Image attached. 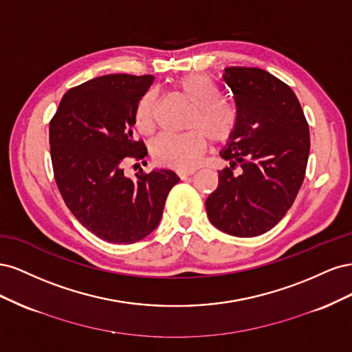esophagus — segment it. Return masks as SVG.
<instances>
[{
	"label": "esophagus",
	"instance_id": "1",
	"mask_svg": "<svg viewBox=\"0 0 352 352\" xmlns=\"http://www.w3.org/2000/svg\"><path fill=\"white\" fill-rule=\"evenodd\" d=\"M194 173H195L194 170H190V172H179L177 175H179L180 179H186V177H189V176H192Z\"/></svg>",
	"mask_w": 352,
	"mask_h": 352
}]
</instances>
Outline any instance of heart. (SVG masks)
Here are the masks:
<instances>
[{
	"label": "heart",
	"instance_id": "obj_1",
	"mask_svg": "<svg viewBox=\"0 0 352 352\" xmlns=\"http://www.w3.org/2000/svg\"><path fill=\"white\" fill-rule=\"evenodd\" d=\"M177 94L192 105L184 135H162L151 144L154 162L160 166L185 172L198 166L207 150V137L212 145H225L238 129V114L230 104L221 101V91L207 74L190 73L176 83ZM157 92L148 91L135 109L136 129L144 135L155 127Z\"/></svg>",
	"mask_w": 352,
	"mask_h": 352
}]
</instances>
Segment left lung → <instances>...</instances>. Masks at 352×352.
<instances>
[{"mask_svg": "<svg viewBox=\"0 0 352 352\" xmlns=\"http://www.w3.org/2000/svg\"><path fill=\"white\" fill-rule=\"evenodd\" d=\"M223 80L236 104L238 129L220 151L229 167L220 170L219 186L206 199L207 216L228 235L252 238L292 207L305 176L310 131L294 91L269 72L226 67Z\"/></svg>", "mask_w": 352, "mask_h": 352, "instance_id": "1", "label": "left lung"}]
</instances>
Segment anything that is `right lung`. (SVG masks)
I'll return each mask as SVG.
<instances>
[{"label":"right lung","mask_w":352,"mask_h":352,"mask_svg":"<svg viewBox=\"0 0 352 352\" xmlns=\"http://www.w3.org/2000/svg\"><path fill=\"white\" fill-rule=\"evenodd\" d=\"M154 76L105 74L69 89L50 122L51 162L66 206L83 228L111 243H133L158 226L179 176L167 168L124 176L144 160L133 138L135 109ZM144 163V162H142Z\"/></svg>","instance_id":"1"}]
</instances>
